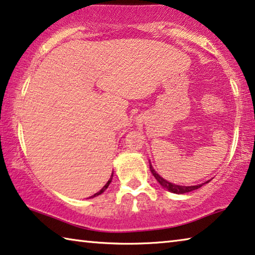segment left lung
Here are the masks:
<instances>
[{
  "mask_svg": "<svg viewBox=\"0 0 255 255\" xmlns=\"http://www.w3.org/2000/svg\"><path fill=\"white\" fill-rule=\"evenodd\" d=\"M149 170H151L152 175L155 177V179L157 180V183H159L161 186H162L163 188L168 189L169 192L175 193V194H185V193L195 191V189L202 187V186H203L204 184H208L209 181H210V180H208V181H205V183H203V184L194 185V186H181V185L172 184V183H170V181H168V180H165L164 178H162V177H161V176L159 175V173H157V172L154 170V168H153L152 164H151V161H149Z\"/></svg>",
  "mask_w": 255,
  "mask_h": 255,
  "instance_id": "obj_1",
  "label": "left lung"
}]
</instances>
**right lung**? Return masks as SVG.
Segmentation results:
<instances>
[{"label":"right lung","mask_w":255,"mask_h":255,"mask_svg":"<svg viewBox=\"0 0 255 255\" xmlns=\"http://www.w3.org/2000/svg\"><path fill=\"white\" fill-rule=\"evenodd\" d=\"M112 177H113V172H112V175H111V177H110V179H109L108 180V183L106 184V185H104L103 186V188L102 189H101V191H99L98 193H95L94 194V195H93V196H91V197H95V196H98V195H101V194H102L104 191H106V189L109 187V185H110V183H111V181H112Z\"/></svg>","instance_id":"add662e5"}]
</instances>
